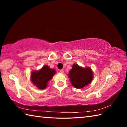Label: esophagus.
Masks as SVG:
<instances>
[{"mask_svg": "<svg viewBox=\"0 0 127 127\" xmlns=\"http://www.w3.org/2000/svg\"><path fill=\"white\" fill-rule=\"evenodd\" d=\"M60 72H61V73H64V70H63V69H61V70H60Z\"/></svg>", "mask_w": 127, "mask_h": 127, "instance_id": "esophagus-1", "label": "esophagus"}]
</instances>
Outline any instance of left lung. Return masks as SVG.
I'll return each mask as SVG.
<instances>
[{
  "mask_svg": "<svg viewBox=\"0 0 127 127\" xmlns=\"http://www.w3.org/2000/svg\"><path fill=\"white\" fill-rule=\"evenodd\" d=\"M68 76L71 84L78 89L89 85L94 78V73L91 68L89 66L83 68L77 64H73Z\"/></svg>",
  "mask_w": 127,
  "mask_h": 127,
  "instance_id": "1",
  "label": "left lung"
}]
</instances>
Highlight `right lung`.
<instances>
[{"mask_svg":"<svg viewBox=\"0 0 127 127\" xmlns=\"http://www.w3.org/2000/svg\"><path fill=\"white\" fill-rule=\"evenodd\" d=\"M54 69H51L45 65L39 70H33L31 73V81L37 89L44 90L48 86V83L55 74Z\"/></svg>","mask_w":127,"mask_h":127,"instance_id":"right-lung-1","label":"right lung"}]
</instances>
